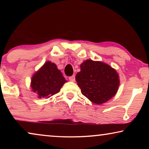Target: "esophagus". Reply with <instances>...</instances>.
I'll list each match as a JSON object with an SVG mask.
<instances>
[{
  "mask_svg": "<svg viewBox=\"0 0 149 149\" xmlns=\"http://www.w3.org/2000/svg\"><path fill=\"white\" fill-rule=\"evenodd\" d=\"M69 80H70V81H72V82H74V81H75V76H74V75H72V76L69 77Z\"/></svg>",
  "mask_w": 149,
  "mask_h": 149,
  "instance_id": "34e87169",
  "label": "esophagus"
}]
</instances>
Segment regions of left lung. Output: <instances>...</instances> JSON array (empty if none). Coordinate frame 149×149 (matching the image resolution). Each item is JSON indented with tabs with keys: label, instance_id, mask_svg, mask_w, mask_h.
<instances>
[{
	"label": "left lung",
	"instance_id": "obj_1",
	"mask_svg": "<svg viewBox=\"0 0 149 149\" xmlns=\"http://www.w3.org/2000/svg\"><path fill=\"white\" fill-rule=\"evenodd\" d=\"M76 74L81 93L96 104L107 102L117 93L120 84L117 70L100 61L87 60L80 65Z\"/></svg>",
	"mask_w": 149,
	"mask_h": 149
}]
</instances>
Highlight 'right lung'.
<instances>
[{"label":"right lung","mask_w":149,"mask_h":149,"mask_svg":"<svg viewBox=\"0 0 149 149\" xmlns=\"http://www.w3.org/2000/svg\"><path fill=\"white\" fill-rule=\"evenodd\" d=\"M66 82L56 64L47 61L32 75L30 87L38 98L47 99L58 93Z\"/></svg>","instance_id":"obj_1"}]
</instances>
